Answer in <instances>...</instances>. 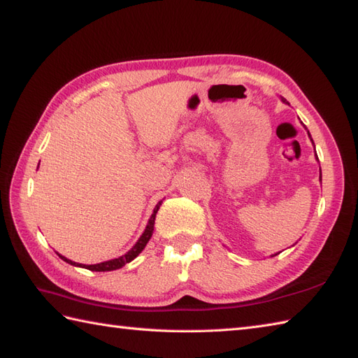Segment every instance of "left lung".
<instances>
[{"label":"left lung","instance_id":"8db88e82","mask_svg":"<svg viewBox=\"0 0 358 358\" xmlns=\"http://www.w3.org/2000/svg\"><path fill=\"white\" fill-rule=\"evenodd\" d=\"M283 101H286V100H283ZM287 104H289V103H287ZM309 136H310V135H309ZM315 155H317V154H315ZM317 159H318V158H317ZM320 180H322V173H320ZM275 255H277V254H275Z\"/></svg>","mask_w":358,"mask_h":358}]
</instances>
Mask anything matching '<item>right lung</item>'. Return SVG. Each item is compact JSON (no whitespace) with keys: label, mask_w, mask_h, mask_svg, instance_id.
<instances>
[{"label":"right lung","mask_w":358,"mask_h":358,"mask_svg":"<svg viewBox=\"0 0 358 358\" xmlns=\"http://www.w3.org/2000/svg\"><path fill=\"white\" fill-rule=\"evenodd\" d=\"M162 203L163 201H159L157 206H155V209H154V214L150 215V218H149V223H148V226H146V229H144V232H143V235L141 237L138 238V241L135 243V246L129 250L127 254H124L123 257H118V258H113V260H108V262H103V263H98V264H80V263H75V262H72V260H67L66 257H63V255H59L63 258L64 262H67L69 264H73V266H80V268H86V269H89V271H96V272H106V271H115V269H120V268H123L124 264H127V263H131L134 258L138 255L141 250L146 248V245H148V241L150 240V237H152V234H154V224H155V215H157V212H158V209H159V206H162Z\"/></svg>","instance_id":"add662e5"}]
</instances>
